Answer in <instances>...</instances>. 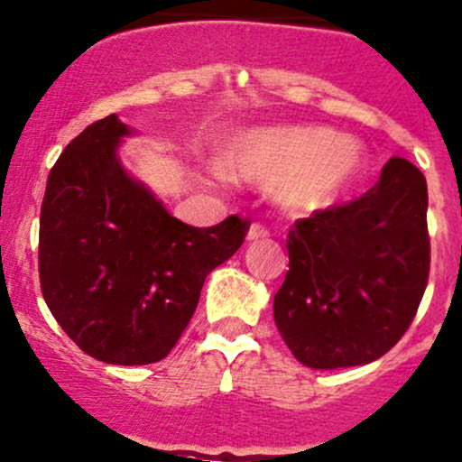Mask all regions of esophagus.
Listing matches in <instances>:
<instances>
[{
	"instance_id": "1",
	"label": "esophagus",
	"mask_w": 462,
	"mask_h": 462,
	"mask_svg": "<svg viewBox=\"0 0 462 462\" xmlns=\"http://www.w3.org/2000/svg\"><path fill=\"white\" fill-rule=\"evenodd\" d=\"M267 236H270V232H267V227L261 226V223H252L250 230H247V241L267 239Z\"/></svg>"
}]
</instances>
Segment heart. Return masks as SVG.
I'll use <instances>...</instances> for the list:
<instances>
[{"label": "heart", "instance_id": "obj_1", "mask_svg": "<svg viewBox=\"0 0 462 462\" xmlns=\"http://www.w3.org/2000/svg\"><path fill=\"white\" fill-rule=\"evenodd\" d=\"M362 149L324 126H273L241 135L226 153V166L241 180L276 186L293 212L336 204L362 169Z\"/></svg>", "mask_w": 462, "mask_h": 462}]
</instances>
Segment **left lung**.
I'll use <instances>...</instances> for the list:
<instances>
[{
  "label": "left lung",
  "mask_w": 462,
  "mask_h": 462,
  "mask_svg": "<svg viewBox=\"0 0 462 462\" xmlns=\"http://www.w3.org/2000/svg\"><path fill=\"white\" fill-rule=\"evenodd\" d=\"M287 252L273 320L293 357L320 371L374 362L408 331L428 285L423 173L390 157L366 195L293 223Z\"/></svg>",
  "instance_id": "1"
}]
</instances>
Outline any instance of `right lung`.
I'll return each instance as SVG.
<instances>
[{
    "mask_svg": "<svg viewBox=\"0 0 462 462\" xmlns=\"http://www.w3.org/2000/svg\"><path fill=\"white\" fill-rule=\"evenodd\" d=\"M134 131L111 114L65 146L45 186L39 281L52 316L98 362L164 359L189 327L206 276L243 245L236 215L192 227L120 164Z\"/></svg>",
    "mask_w": 462,
    "mask_h": 462,
    "instance_id": "right-lung-1",
    "label": "right lung"
}]
</instances>
